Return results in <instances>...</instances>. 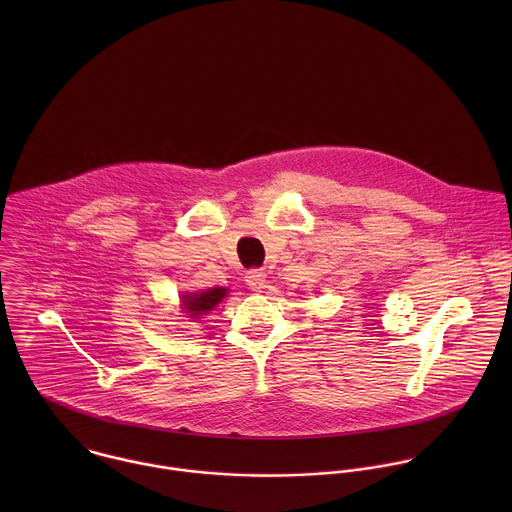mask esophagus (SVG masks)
Returning a JSON list of instances; mask_svg holds the SVG:
<instances>
[{
	"mask_svg": "<svg viewBox=\"0 0 512 512\" xmlns=\"http://www.w3.org/2000/svg\"><path fill=\"white\" fill-rule=\"evenodd\" d=\"M246 284L252 292H262L264 284H266V274L262 270H248L246 272Z\"/></svg>",
	"mask_w": 512,
	"mask_h": 512,
	"instance_id": "obj_1",
	"label": "esophagus"
}]
</instances>
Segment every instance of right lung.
<instances>
[{
    "label": "right lung",
    "mask_w": 512,
    "mask_h": 512,
    "mask_svg": "<svg viewBox=\"0 0 512 512\" xmlns=\"http://www.w3.org/2000/svg\"><path fill=\"white\" fill-rule=\"evenodd\" d=\"M224 295H226L224 288H213L195 295H183V309L185 313H189V317L197 319L199 315H205L207 311H211Z\"/></svg>",
    "instance_id": "1"
}]
</instances>
